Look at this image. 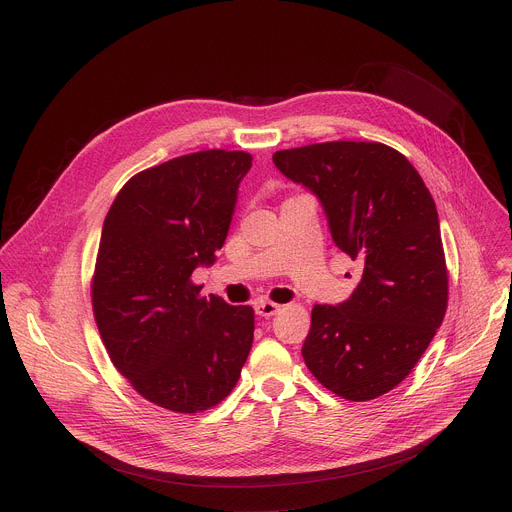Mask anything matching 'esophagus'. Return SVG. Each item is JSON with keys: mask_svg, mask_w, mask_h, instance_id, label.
Returning <instances> with one entry per match:
<instances>
[{"mask_svg": "<svg viewBox=\"0 0 512 512\" xmlns=\"http://www.w3.org/2000/svg\"><path fill=\"white\" fill-rule=\"evenodd\" d=\"M279 309H281V305L275 303V301H269V299H259V301L255 303V313L261 315V317H271V315H275Z\"/></svg>", "mask_w": 512, "mask_h": 512, "instance_id": "esophagus-1", "label": "esophagus"}]
</instances>
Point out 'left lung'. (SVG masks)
<instances>
[{
	"instance_id": "1",
	"label": "left lung",
	"mask_w": 512,
	"mask_h": 512,
	"mask_svg": "<svg viewBox=\"0 0 512 512\" xmlns=\"http://www.w3.org/2000/svg\"><path fill=\"white\" fill-rule=\"evenodd\" d=\"M323 205L335 245L362 265L339 305H315L301 348L329 392L368 402L418 364L448 305V269L434 199L418 170L382 142L333 140L273 154Z\"/></svg>"
}]
</instances>
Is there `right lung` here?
<instances>
[{"label":"right lung","instance_id":"obj_1","mask_svg":"<svg viewBox=\"0 0 512 512\" xmlns=\"http://www.w3.org/2000/svg\"><path fill=\"white\" fill-rule=\"evenodd\" d=\"M253 156L211 148L140 170L102 227L92 309L114 368L179 414L217 406L253 346L251 305L203 297L191 275L223 247Z\"/></svg>","mask_w":512,"mask_h":512}]
</instances>
